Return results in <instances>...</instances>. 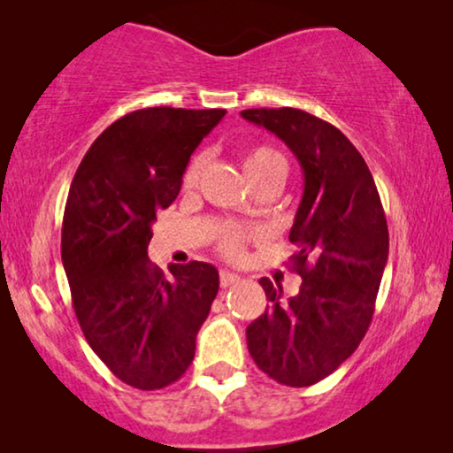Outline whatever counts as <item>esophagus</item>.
Listing matches in <instances>:
<instances>
[{
    "label": "esophagus",
    "instance_id": "34e87169",
    "mask_svg": "<svg viewBox=\"0 0 453 453\" xmlns=\"http://www.w3.org/2000/svg\"><path fill=\"white\" fill-rule=\"evenodd\" d=\"M234 282H239V276L237 274H233V272H225V270L220 272V287L222 288L231 287V284H234Z\"/></svg>",
    "mask_w": 453,
    "mask_h": 453
}]
</instances>
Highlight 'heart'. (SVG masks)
Here are the masks:
<instances>
[{"mask_svg":"<svg viewBox=\"0 0 453 453\" xmlns=\"http://www.w3.org/2000/svg\"><path fill=\"white\" fill-rule=\"evenodd\" d=\"M241 163H243V169L247 173V177H250V181L256 177L268 175V173H272V171L287 169V166H284L282 154L270 146L250 148V150H245L243 157H241ZM202 166H203L202 157L191 160L188 171H185V175H183L185 188H194V185L197 183V179H200V175H202ZM251 237H253V233L250 231V228L226 226L219 233L216 245H219L222 256L239 257L245 250V243Z\"/></svg>","mask_w":453,"mask_h":453,"instance_id":"1","label":"heart"}]
</instances>
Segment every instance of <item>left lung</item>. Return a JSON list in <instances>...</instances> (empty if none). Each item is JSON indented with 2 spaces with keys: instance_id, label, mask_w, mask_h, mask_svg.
Masks as SVG:
<instances>
[{
  "instance_id": "1",
  "label": "left lung",
  "mask_w": 453,
  "mask_h": 453,
  "mask_svg": "<svg viewBox=\"0 0 453 453\" xmlns=\"http://www.w3.org/2000/svg\"><path fill=\"white\" fill-rule=\"evenodd\" d=\"M247 121L276 134L299 158L305 189L290 228L299 293L262 278L270 305L247 326L259 369L290 388L334 373L361 344L375 311L389 234L375 181L350 140L301 109H247Z\"/></svg>"
}]
</instances>
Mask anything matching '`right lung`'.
Here are the masks:
<instances>
[{"instance_id": "add662e5", "label": "right lung", "mask_w": 453, "mask_h": 453, "mask_svg": "<svg viewBox=\"0 0 453 453\" xmlns=\"http://www.w3.org/2000/svg\"><path fill=\"white\" fill-rule=\"evenodd\" d=\"M225 113L150 107L123 115L88 148L67 194L61 259L73 311L90 349L135 389L166 388L188 371L219 293L214 265H171L166 278L148 259V243L189 157Z\"/></svg>"}]
</instances>
